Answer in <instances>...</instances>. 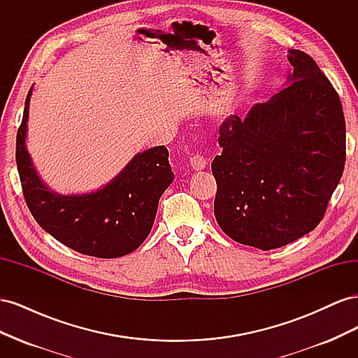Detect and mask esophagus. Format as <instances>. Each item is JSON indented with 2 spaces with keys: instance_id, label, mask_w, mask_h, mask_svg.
<instances>
[{
  "instance_id": "esophagus-1",
  "label": "esophagus",
  "mask_w": 358,
  "mask_h": 358,
  "mask_svg": "<svg viewBox=\"0 0 358 358\" xmlns=\"http://www.w3.org/2000/svg\"><path fill=\"white\" fill-rule=\"evenodd\" d=\"M189 162H191V166H192L194 170H203L206 166H208V159H206L201 154L192 155Z\"/></svg>"
}]
</instances>
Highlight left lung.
<instances>
[{
	"label": "left lung",
	"instance_id": "left-lung-1",
	"mask_svg": "<svg viewBox=\"0 0 358 358\" xmlns=\"http://www.w3.org/2000/svg\"><path fill=\"white\" fill-rule=\"evenodd\" d=\"M288 52V86L245 119L227 117L212 162L216 221L233 241L263 251L315 229L345 167L339 95L308 53Z\"/></svg>",
	"mask_w": 358,
	"mask_h": 358
}]
</instances>
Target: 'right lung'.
<instances>
[{
  "instance_id": "1",
  "label": "right lung",
  "mask_w": 358,
  "mask_h": 358,
  "mask_svg": "<svg viewBox=\"0 0 358 358\" xmlns=\"http://www.w3.org/2000/svg\"><path fill=\"white\" fill-rule=\"evenodd\" d=\"M31 94L32 88L16 136V164L31 215L43 230L80 254L116 258L133 252L150 233L159 197L175 178L167 148L137 154L100 189L61 196L43 183L27 150Z\"/></svg>"
}]
</instances>
